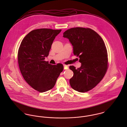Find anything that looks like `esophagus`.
I'll return each mask as SVG.
<instances>
[{
  "mask_svg": "<svg viewBox=\"0 0 127 127\" xmlns=\"http://www.w3.org/2000/svg\"><path fill=\"white\" fill-rule=\"evenodd\" d=\"M64 69H68V65H64Z\"/></svg>",
  "mask_w": 127,
  "mask_h": 127,
  "instance_id": "1",
  "label": "esophagus"
}]
</instances>
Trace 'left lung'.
Here are the masks:
<instances>
[{
    "label": "left lung",
    "instance_id": "1",
    "mask_svg": "<svg viewBox=\"0 0 127 127\" xmlns=\"http://www.w3.org/2000/svg\"><path fill=\"white\" fill-rule=\"evenodd\" d=\"M72 44L74 55L79 57L80 68L70 66L74 73L70 79L73 90L86 92L96 87L102 80L108 67L107 48L102 38L90 28H70L63 34Z\"/></svg>",
    "mask_w": 127,
    "mask_h": 127
}]
</instances>
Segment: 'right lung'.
Returning <instances> with one entry per match:
<instances>
[{
	"label": "right lung",
	"instance_id": "obj_1",
	"mask_svg": "<svg viewBox=\"0 0 127 127\" xmlns=\"http://www.w3.org/2000/svg\"><path fill=\"white\" fill-rule=\"evenodd\" d=\"M62 30L41 28L32 30L22 40L18 60L19 69L25 81L34 89L44 92L52 89L64 66L52 65L44 61L51 45Z\"/></svg>",
	"mask_w": 127,
	"mask_h": 127
}]
</instances>
